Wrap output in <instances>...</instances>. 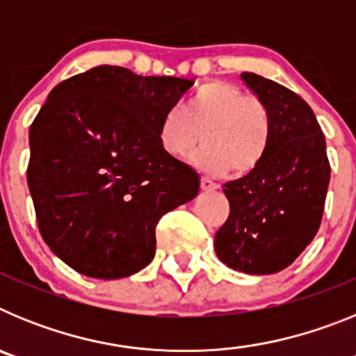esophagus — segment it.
<instances>
[{
  "label": "esophagus",
  "mask_w": 356,
  "mask_h": 356,
  "mask_svg": "<svg viewBox=\"0 0 356 356\" xmlns=\"http://www.w3.org/2000/svg\"><path fill=\"white\" fill-rule=\"evenodd\" d=\"M201 188H203L205 193H212V191H216L217 188V184H213V181L209 180V178H201Z\"/></svg>",
  "instance_id": "34e87169"
}]
</instances>
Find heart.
Returning a JSON list of instances; mask_svg holds the SVG:
<instances>
[{"mask_svg":"<svg viewBox=\"0 0 356 356\" xmlns=\"http://www.w3.org/2000/svg\"><path fill=\"white\" fill-rule=\"evenodd\" d=\"M203 140L194 156L201 171L213 176L248 175L257 169L269 143V115L259 97L228 81L201 85L193 99L162 115L159 143L168 156L181 160Z\"/></svg>","mask_w":356,"mask_h":356,"instance_id":"1","label":"heart"}]
</instances>
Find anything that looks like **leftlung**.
Here are the masks:
<instances>
[{
  "mask_svg": "<svg viewBox=\"0 0 356 356\" xmlns=\"http://www.w3.org/2000/svg\"><path fill=\"white\" fill-rule=\"evenodd\" d=\"M269 115L262 162L225 184L229 216L213 248L222 264L248 275H275L312 242L330 184L326 140L312 108L284 85L242 72Z\"/></svg>",
  "mask_w": 356,
  "mask_h": 356,
  "instance_id": "1",
  "label": "left lung"
}]
</instances>
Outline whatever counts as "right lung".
<instances>
[{"mask_svg": "<svg viewBox=\"0 0 356 356\" xmlns=\"http://www.w3.org/2000/svg\"><path fill=\"white\" fill-rule=\"evenodd\" d=\"M193 85L97 65L49 92L30 127L26 178L44 242L74 271L139 273L160 217L196 197L197 172L159 143L162 115Z\"/></svg>", "mask_w": 356, "mask_h": 356, "instance_id": "obj_1", "label": "right lung"}]
</instances>
